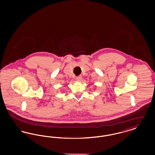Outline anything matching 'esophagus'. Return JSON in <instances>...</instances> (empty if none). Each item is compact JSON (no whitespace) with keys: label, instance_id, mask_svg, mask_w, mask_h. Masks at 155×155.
<instances>
[{"label":"esophagus","instance_id":"obj_1","mask_svg":"<svg viewBox=\"0 0 155 155\" xmlns=\"http://www.w3.org/2000/svg\"><path fill=\"white\" fill-rule=\"evenodd\" d=\"M81 79H82V77L81 76H78V77H76V80H78V81H81Z\"/></svg>","mask_w":155,"mask_h":155}]
</instances>
